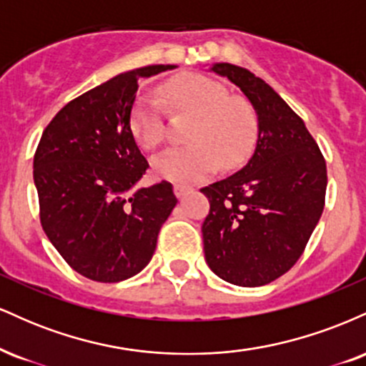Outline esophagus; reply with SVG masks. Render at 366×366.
Returning a JSON list of instances; mask_svg holds the SVG:
<instances>
[{
    "label": "esophagus",
    "mask_w": 366,
    "mask_h": 366,
    "mask_svg": "<svg viewBox=\"0 0 366 366\" xmlns=\"http://www.w3.org/2000/svg\"><path fill=\"white\" fill-rule=\"evenodd\" d=\"M191 191H192V187L184 186V184H175V186H174V192H175V196H177V197H184L186 194H189Z\"/></svg>",
    "instance_id": "esophagus-1"
}]
</instances>
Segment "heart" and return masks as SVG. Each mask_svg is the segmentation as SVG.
Wrapping results in <instances>:
<instances>
[{
  "instance_id": "1",
  "label": "heart",
  "mask_w": 366,
  "mask_h": 366,
  "mask_svg": "<svg viewBox=\"0 0 366 366\" xmlns=\"http://www.w3.org/2000/svg\"><path fill=\"white\" fill-rule=\"evenodd\" d=\"M175 113L194 117L187 130L189 146L163 153L153 162L162 177L175 182H199L217 170L242 165L258 142V119L246 102L230 98L220 82L207 75L175 79L163 87ZM130 129L146 149H157L167 137V120L157 96L142 92L130 112Z\"/></svg>"
}]
</instances>
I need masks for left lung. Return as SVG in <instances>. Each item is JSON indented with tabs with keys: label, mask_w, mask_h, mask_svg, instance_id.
Returning <instances> with one entry per match:
<instances>
[{
	"label": "left lung",
	"mask_w": 366,
	"mask_h": 366,
	"mask_svg": "<svg viewBox=\"0 0 366 366\" xmlns=\"http://www.w3.org/2000/svg\"><path fill=\"white\" fill-rule=\"evenodd\" d=\"M212 70L244 92L258 115V142L244 169L201 189L208 267L241 287L270 284L303 254L325 207L327 165L301 117L249 70Z\"/></svg>",
	"instance_id": "8db88e82"
}]
</instances>
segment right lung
<instances>
[{
    "label": "right lung",
    "instance_id": "add662e5",
    "mask_svg": "<svg viewBox=\"0 0 366 366\" xmlns=\"http://www.w3.org/2000/svg\"><path fill=\"white\" fill-rule=\"evenodd\" d=\"M172 69L142 66L84 92L53 117L37 144L41 225L61 258L96 282L139 274L177 204L167 180L137 187L149 163L130 129L137 81Z\"/></svg>",
    "mask_w": 366,
    "mask_h": 366
}]
</instances>
